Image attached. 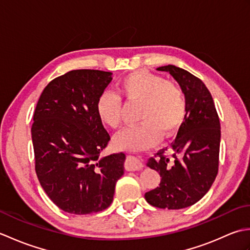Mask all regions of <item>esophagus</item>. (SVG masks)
Instances as JSON below:
<instances>
[{
    "instance_id": "34e87169",
    "label": "esophagus",
    "mask_w": 250,
    "mask_h": 250,
    "mask_svg": "<svg viewBox=\"0 0 250 250\" xmlns=\"http://www.w3.org/2000/svg\"><path fill=\"white\" fill-rule=\"evenodd\" d=\"M143 167L142 161L137 157L134 156H128L125 161V168L128 171H137Z\"/></svg>"
}]
</instances>
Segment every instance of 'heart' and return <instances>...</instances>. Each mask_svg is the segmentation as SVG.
Segmentation results:
<instances>
[{
  "label": "heart",
  "mask_w": 250,
  "mask_h": 250,
  "mask_svg": "<svg viewBox=\"0 0 250 250\" xmlns=\"http://www.w3.org/2000/svg\"><path fill=\"white\" fill-rule=\"evenodd\" d=\"M121 99L139 103L135 125L115 136L120 149L141 150L153 146L161 134L168 135L182 125L187 110L185 93L177 83L148 72H135L121 79L118 94L104 92L97 103L99 118L111 129L121 125Z\"/></svg>",
  "instance_id": "heart-1"
}]
</instances>
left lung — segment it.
Masks as SVG:
<instances>
[{"instance_id": "1", "label": "left lung", "mask_w": 250, "mask_h": 250, "mask_svg": "<svg viewBox=\"0 0 250 250\" xmlns=\"http://www.w3.org/2000/svg\"><path fill=\"white\" fill-rule=\"evenodd\" d=\"M157 70L169 73L179 83L187 110L171 147L163 148L147 162V167L160 174L161 182L145 193V199L159 208L180 209L203 198L217 176L220 122L214 100L201 79L171 64ZM167 149L171 156H167Z\"/></svg>"}]
</instances>
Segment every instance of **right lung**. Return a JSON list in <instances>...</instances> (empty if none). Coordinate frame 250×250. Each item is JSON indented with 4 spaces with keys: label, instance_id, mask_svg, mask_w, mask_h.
Returning <instances> with one entry per match:
<instances>
[{
    "label": "right lung",
    "instance_id": "1",
    "mask_svg": "<svg viewBox=\"0 0 250 250\" xmlns=\"http://www.w3.org/2000/svg\"><path fill=\"white\" fill-rule=\"evenodd\" d=\"M113 73L74 70L55 78L42 92L31 134L35 171L49 199L70 214L104 210L125 173L124 152L101 157L110 136L97 103Z\"/></svg>",
    "mask_w": 250,
    "mask_h": 250
}]
</instances>
